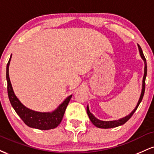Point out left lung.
Returning a JSON list of instances; mask_svg holds the SVG:
<instances>
[{
  "label": "left lung",
  "instance_id": "1",
  "mask_svg": "<svg viewBox=\"0 0 154 154\" xmlns=\"http://www.w3.org/2000/svg\"><path fill=\"white\" fill-rule=\"evenodd\" d=\"M138 45V48H139V52H140V55L141 58H142L143 60L144 61L145 63V68H144V76H143V87H142V91H141V94H140V97L138 102H137V106L135 108L133 111L130 113V114L128 116H126L125 117L122 118V119H118V120H114V121H101V120H99L97 119L96 117H95L93 116V114H91L89 110V107L88 106H87V113H88V115L89 116L90 119H91V122L95 125V127L98 128H103V129H109V128H116V127L120 126V125H122L125 123H126L128 121L130 118L132 117V116L133 115L134 113L135 112V111L137 110V107L140 103V102L142 101L143 98V95H144V93H145V87H146V75H147V64H146V59L145 58L143 53L142 49L140 45L137 44Z\"/></svg>",
  "mask_w": 154,
  "mask_h": 154
}]
</instances>
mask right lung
Masks as SVG:
<instances>
[{
  "label": "right lung",
  "mask_w": 154,
  "mask_h": 154,
  "mask_svg": "<svg viewBox=\"0 0 154 154\" xmlns=\"http://www.w3.org/2000/svg\"><path fill=\"white\" fill-rule=\"evenodd\" d=\"M11 58V56L6 66V80L8 85L7 91H8V98L12 107L14 108L19 117L22 119V121L29 128L43 130L56 128L61 123L63 119L67 106L72 98V95L67 97L64 101L60 104L57 109L53 111L52 112H38L24 106L15 95L10 81L8 67H9Z\"/></svg>",
  "instance_id": "add662e5"
}]
</instances>
